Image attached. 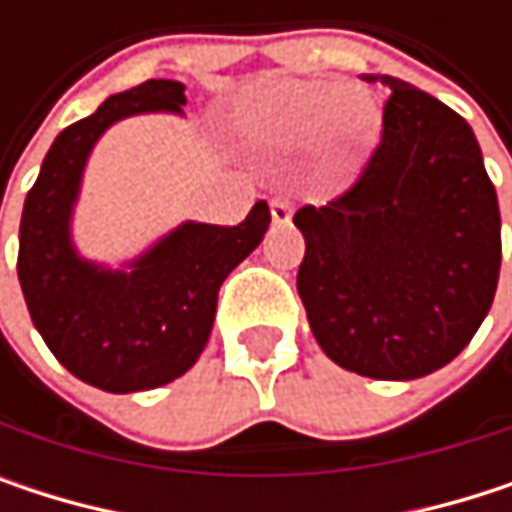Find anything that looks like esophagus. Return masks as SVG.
<instances>
[{"instance_id": "obj_1", "label": "esophagus", "mask_w": 512, "mask_h": 512, "mask_svg": "<svg viewBox=\"0 0 512 512\" xmlns=\"http://www.w3.org/2000/svg\"><path fill=\"white\" fill-rule=\"evenodd\" d=\"M269 213H272V222H275V225H287L290 216H293V207H290V201H287L284 195H275V198L269 201Z\"/></svg>"}]
</instances>
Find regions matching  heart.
<instances>
[{
    "label": "heart",
    "instance_id": "obj_1",
    "mask_svg": "<svg viewBox=\"0 0 512 512\" xmlns=\"http://www.w3.org/2000/svg\"><path fill=\"white\" fill-rule=\"evenodd\" d=\"M237 130L266 148L323 142V162L344 174L356 165L376 133L379 109L364 91L326 79H260L234 109Z\"/></svg>",
    "mask_w": 512,
    "mask_h": 512
}]
</instances>
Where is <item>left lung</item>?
<instances>
[{
    "instance_id": "left-lung-1",
    "label": "left lung",
    "mask_w": 512,
    "mask_h": 512,
    "mask_svg": "<svg viewBox=\"0 0 512 512\" xmlns=\"http://www.w3.org/2000/svg\"><path fill=\"white\" fill-rule=\"evenodd\" d=\"M382 139L326 207H299L296 290L323 353L370 379H418L460 356L501 269V213L480 145L454 109L397 76Z\"/></svg>"
}]
</instances>
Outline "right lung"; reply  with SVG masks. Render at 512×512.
Returning a JSON list of instances; mask_svg holds the SVG:
<instances>
[{
    "label": "right lung",
    "instance_id": "obj_1",
    "mask_svg": "<svg viewBox=\"0 0 512 512\" xmlns=\"http://www.w3.org/2000/svg\"><path fill=\"white\" fill-rule=\"evenodd\" d=\"M183 82L148 79L112 94L100 109L58 133L26 195L17 275L35 329L76 379L112 391H148L183 376L207 347L219 287L257 249L269 207L228 225L183 222L127 269L76 255L70 216L97 139L142 112L183 115Z\"/></svg>",
    "mask_w": 512,
    "mask_h": 512
}]
</instances>
